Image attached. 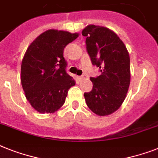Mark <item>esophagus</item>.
Here are the masks:
<instances>
[{"mask_svg": "<svg viewBox=\"0 0 158 158\" xmlns=\"http://www.w3.org/2000/svg\"><path fill=\"white\" fill-rule=\"evenodd\" d=\"M78 78H79V79H86V78H87V75H81V76H79Z\"/></svg>", "mask_w": 158, "mask_h": 158, "instance_id": "obj_1", "label": "esophagus"}]
</instances>
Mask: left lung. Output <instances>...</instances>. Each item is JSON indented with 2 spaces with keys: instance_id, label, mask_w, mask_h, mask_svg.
<instances>
[{
  "instance_id": "1",
  "label": "left lung",
  "mask_w": 158,
  "mask_h": 158,
  "mask_svg": "<svg viewBox=\"0 0 158 158\" xmlns=\"http://www.w3.org/2000/svg\"><path fill=\"white\" fill-rule=\"evenodd\" d=\"M92 65L100 68L101 75L91 77L92 90L84 93L92 112L106 116L121 106L131 80L130 57L125 44L114 31L100 26L89 25L82 31Z\"/></svg>"
}]
</instances>
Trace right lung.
I'll use <instances>...</instances> for the list:
<instances>
[{"label": "right lung", "mask_w": 158, "mask_h": 158, "mask_svg": "<svg viewBox=\"0 0 158 158\" xmlns=\"http://www.w3.org/2000/svg\"><path fill=\"white\" fill-rule=\"evenodd\" d=\"M79 34L57 30L40 35L26 51L21 66V83L31 106L51 114L63 106L75 80L66 73L64 48Z\"/></svg>", "instance_id": "1"}]
</instances>
